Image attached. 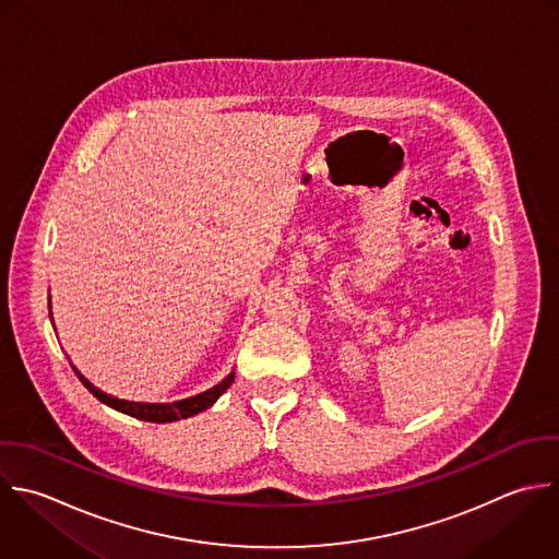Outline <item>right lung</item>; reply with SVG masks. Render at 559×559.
Listing matches in <instances>:
<instances>
[{
    "mask_svg": "<svg viewBox=\"0 0 559 559\" xmlns=\"http://www.w3.org/2000/svg\"><path fill=\"white\" fill-rule=\"evenodd\" d=\"M75 370V368H73ZM78 379L82 381V385L95 396L99 399L104 405L121 412V414H128L132 418H139V420H145V423H174V420H180V418H191L204 409H209L233 383L235 374H228L222 383H217L215 388L198 394V396H191V399H185V401H176V403H130V401H119L115 396H108L104 394L102 390L93 388L78 370H75Z\"/></svg>",
    "mask_w": 559,
    "mask_h": 559,
    "instance_id": "add662e5",
    "label": "right lung"
}]
</instances>
